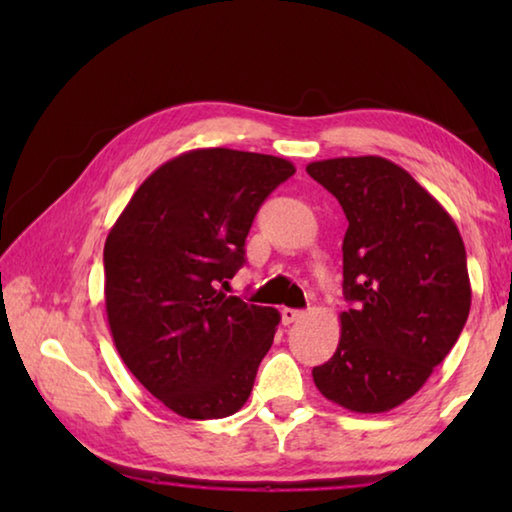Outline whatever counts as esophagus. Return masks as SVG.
I'll list each match as a JSON object with an SVG mask.
<instances>
[{"label": "esophagus", "mask_w": 512, "mask_h": 512, "mask_svg": "<svg viewBox=\"0 0 512 512\" xmlns=\"http://www.w3.org/2000/svg\"><path fill=\"white\" fill-rule=\"evenodd\" d=\"M305 318V311L300 309H282V323L284 325H291V323H298V320Z\"/></svg>", "instance_id": "esophagus-1"}]
</instances>
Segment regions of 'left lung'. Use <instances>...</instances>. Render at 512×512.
Returning a JSON list of instances; mask_svg holds the SVG:
<instances>
[{
    "label": "left lung",
    "instance_id": "1",
    "mask_svg": "<svg viewBox=\"0 0 512 512\" xmlns=\"http://www.w3.org/2000/svg\"><path fill=\"white\" fill-rule=\"evenodd\" d=\"M341 203L343 289L334 357L311 370L329 402L386 413L420 391L470 314L465 246L447 210L409 171L379 155L309 162Z\"/></svg>",
    "mask_w": 512,
    "mask_h": 512
}]
</instances>
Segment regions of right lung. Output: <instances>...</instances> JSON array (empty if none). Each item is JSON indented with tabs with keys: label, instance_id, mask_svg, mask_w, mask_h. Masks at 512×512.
<instances>
[{
	"label": "right lung",
	"instance_id": "1",
	"mask_svg": "<svg viewBox=\"0 0 512 512\" xmlns=\"http://www.w3.org/2000/svg\"><path fill=\"white\" fill-rule=\"evenodd\" d=\"M293 173L264 153H180L137 187L108 232L112 341L146 391L183 418H225L253 391L280 314L223 289L246 262L259 205Z\"/></svg>",
	"mask_w": 512,
	"mask_h": 512
}]
</instances>
